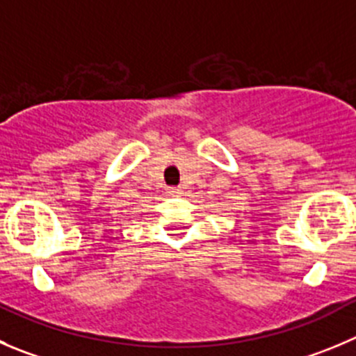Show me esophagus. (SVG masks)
<instances>
[{
  "instance_id": "1",
  "label": "esophagus",
  "mask_w": 356,
  "mask_h": 356,
  "mask_svg": "<svg viewBox=\"0 0 356 356\" xmlns=\"http://www.w3.org/2000/svg\"><path fill=\"white\" fill-rule=\"evenodd\" d=\"M169 194L175 195V197H178V195H181L184 192H181L180 187H171V188H169Z\"/></svg>"
}]
</instances>
